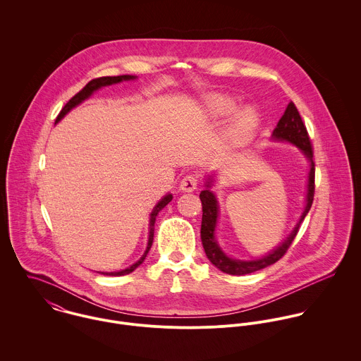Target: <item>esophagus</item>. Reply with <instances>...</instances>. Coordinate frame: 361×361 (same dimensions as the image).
Listing matches in <instances>:
<instances>
[{"label": "esophagus", "instance_id": "34e87169", "mask_svg": "<svg viewBox=\"0 0 361 361\" xmlns=\"http://www.w3.org/2000/svg\"><path fill=\"white\" fill-rule=\"evenodd\" d=\"M199 185V179L196 175H186L180 182V189L183 192H193Z\"/></svg>", "mask_w": 361, "mask_h": 361}]
</instances>
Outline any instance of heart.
Segmentation results:
<instances>
[{"label":"heart","mask_w":361,"mask_h":361,"mask_svg":"<svg viewBox=\"0 0 361 361\" xmlns=\"http://www.w3.org/2000/svg\"><path fill=\"white\" fill-rule=\"evenodd\" d=\"M211 112L216 116H226L235 109V102L225 96H211L207 100ZM257 123V114L253 108L240 109L232 119L229 126V133L236 140L246 139L255 129Z\"/></svg>","instance_id":"heart-1"}]
</instances>
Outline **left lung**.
<instances>
[{"label": "left lung", "mask_w": 361, "mask_h": 361, "mask_svg": "<svg viewBox=\"0 0 361 361\" xmlns=\"http://www.w3.org/2000/svg\"><path fill=\"white\" fill-rule=\"evenodd\" d=\"M272 137L275 140H286L290 142L293 145H296L303 154L306 155L310 159V173H309V185H307V204L305 208V212L299 221V224L296 225V228L293 229V232L290 233V236L276 249L274 250L271 255L265 256V257L253 259V261H240V259H232V258L226 257L222 250L218 247L215 238H214V231H215V225H216V218H218V204L215 200V196L209 192V190H203L200 193V200H202V206H203V218H202V242H203V247L206 252L208 259L222 272L225 274H231V275H246V274H252L258 269H262L274 262H276L278 259L285 256V253L288 252V249L290 247L292 242L295 240L300 224L305 219V216L307 215L312 200H314V190H315V164L312 161V146L310 142L309 133L306 129V125L296 108V105L293 102L288 104L282 118L279 119L276 128L272 132ZM207 186L209 188V182L207 183Z\"/></svg>", "instance_id": "1"}]
</instances>
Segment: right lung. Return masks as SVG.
Masks as SVG:
<instances>
[{"label": "right lung", "instance_id": "obj_1", "mask_svg": "<svg viewBox=\"0 0 361 361\" xmlns=\"http://www.w3.org/2000/svg\"><path fill=\"white\" fill-rule=\"evenodd\" d=\"M129 79H135V76H130V75H122V76H104V78H97V79H93V80H90L79 93H76L68 103L63 105V108L61 109V112L58 114V116H56V119H55V122H58V121H61V118H63V115H66L73 106H76L78 104L82 103V102H85L87 97H90L92 96V93L94 92V90H97V89H100V87H103V86H108V85H112V83H118V82H122V80H129ZM172 200V195H166L157 206L154 207V209H153V212H152V218H150V235H149V245H147V249H146V252H145V255H143V257L140 258L137 262H135L133 265H130L129 268H126V269H122V271H118V272H102L104 275H112V276H119V275H126V274H130V272H133L143 261H145V258L147 256V253H149V250H150V247H152V245H153V239H154V222H155V216H157V214L164 208V207L166 206L169 202Z\"/></svg>", "mask_w": 361, "mask_h": 361}]
</instances>
